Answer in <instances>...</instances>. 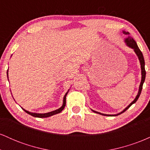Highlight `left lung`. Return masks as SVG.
<instances>
[{"instance_id": "obj_1", "label": "left lung", "mask_w": 150, "mask_h": 150, "mask_svg": "<svg viewBox=\"0 0 150 150\" xmlns=\"http://www.w3.org/2000/svg\"><path fill=\"white\" fill-rule=\"evenodd\" d=\"M123 33L125 34V35H128V37L127 38H125V44H126V45L128 46V47L131 48L134 50V51H135V53H136V55H137V56L138 57V59L139 61H140V68H141V74H142V77H141V82H140V85L139 86V90H138V93H137V96H136L135 99H134L133 101H132L131 103H130V104L128 105V106H127L126 108H125L124 110H123V111H121V112L117 113V114H113V115H111V114H104V113H101L100 112H98V111H94V110L92 109V111L93 112L96 113H99V114H101L102 115V116H118V115L121 114V113H123V112H125V111H126L128 108H130V106H131L132 104H135V103L137 101V99H138L139 97H140V94H141V91H142V85H143V83L144 82V80H145V76H146V71H145V68H144V57H143V55H142V53L141 52V51L139 49V47L137 46V43L135 40H134L132 38L130 37V36H129V33L128 32H125V31H123Z\"/></svg>"}]
</instances>
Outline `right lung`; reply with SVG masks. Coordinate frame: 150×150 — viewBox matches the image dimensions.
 Masks as SVG:
<instances>
[{"label":"right lung","instance_id":"right-lung-1","mask_svg":"<svg viewBox=\"0 0 150 150\" xmlns=\"http://www.w3.org/2000/svg\"><path fill=\"white\" fill-rule=\"evenodd\" d=\"M7 77H8V71H7ZM69 90H70V89H68V92L65 93L64 97H63V105H62V106H61V107H60L59 108H58V109L55 110V111H51V112L45 113H37L30 112V111H27V110L24 109L23 108H22L24 110V111H25L26 113H28V114H30V115H31V116H34V117H37V118H47V117H50V116H53V115L57 114V113H61V111L63 110V108H65V104H66V96H67V94H68V92H69Z\"/></svg>","mask_w":150,"mask_h":150}]
</instances>
